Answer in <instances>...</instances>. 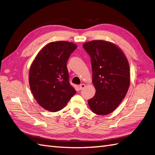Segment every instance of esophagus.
<instances>
[{
    "mask_svg": "<svg viewBox=\"0 0 155 155\" xmlns=\"http://www.w3.org/2000/svg\"><path fill=\"white\" fill-rule=\"evenodd\" d=\"M85 84H81V85H79V89H80L81 90L83 89L84 88H85Z\"/></svg>",
    "mask_w": 155,
    "mask_h": 155,
    "instance_id": "esophagus-1",
    "label": "esophagus"
}]
</instances>
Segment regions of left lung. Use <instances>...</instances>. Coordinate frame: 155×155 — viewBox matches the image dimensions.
I'll return each mask as SVG.
<instances>
[{"instance_id": "8db88e82", "label": "left lung", "mask_w": 155, "mask_h": 155, "mask_svg": "<svg viewBox=\"0 0 155 155\" xmlns=\"http://www.w3.org/2000/svg\"><path fill=\"white\" fill-rule=\"evenodd\" d=\"M91 58L92 82L96 92L88 104L96 114L113 112L124 99L130 84L129 62L120 48L105 41L83 44Z\"/></svg>"}]
</instances>
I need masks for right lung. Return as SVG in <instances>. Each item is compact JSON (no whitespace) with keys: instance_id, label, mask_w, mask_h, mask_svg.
I'll use <instances>...</instances> for the list:
<instances>
[{"instance_id":"1","label":"right lung","mask_w":155,"mask_h":155,"mask_svg":"<svg viewBox=\"0 0 155 155\" xmlns=\"http://www.w3.org/2000/svg\"><path fill=\"white\" fill-rule=\"evenodd\" d=\"M77 47L71 42H51L39 51L30 66L31 91L38 104L47 110H60L77 93L70 84L66 65Z\"/></svg>"}]
</instances>
